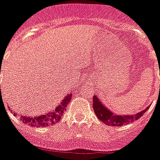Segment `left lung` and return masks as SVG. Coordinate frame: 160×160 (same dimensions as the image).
<instances>
[{"label": "left lung", "instance_id": "1", "mask_svg": "<svg viewBox=\"0 0 160 160\" xmlns=\"http://www.w3.org/2000/svg\"><path fill=\"white\" fill-rule=\"evenodd\" d=\"M92 107L93 110L98 119L103 122L105 124L108 126H122V125L128 124L129 122H132L135 120L138 119L142 117L143 113L148 109V107L142 112H139L134 115H117L111 112L108 108L105 107L102 102H100L98 98L94 95L92 98Z\"/></svg>", "mask_w": 160, "mask_h": 160}]
</instances>
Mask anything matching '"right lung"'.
<instances>
[{"label":"right lung","instance_id":"add662e5","mask_svg":"<svg viewBox=\"0 0 160 160\" xmlns=\"http://www.w3.org/2000/svg\"><path fill=\"white\" fill-rule=\"evenodd\" d=\"M72 96V93L68 94L66 97L63 98L60 104L58 105V107L51 112H47L45 114H42L41 116H36V117L22 116L21 121L24 122L25 124L29 125L32 127H48V126L56 124L62 118V116L66 111V107L71 101ZM13 114L17 116V113L15 112H13Z\"/></svg>","mask_w":160,"mask_h":160}]
</instances>
